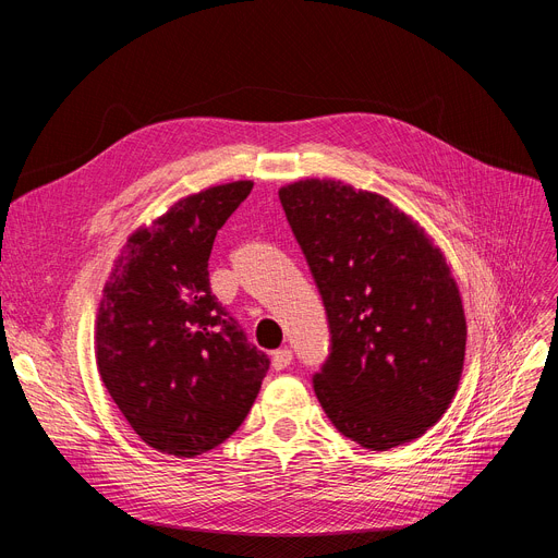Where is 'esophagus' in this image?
I'll use <instances>...</instances> for the list:
<instances>
[{
	"label": "esophagus",
	"instance_id": "1",
	"mask_svg": "<svg viewBox=\"0 0 558 558\" xmlns=\"http://www.w3.org/2000/svg\"><path fill=\"white\" fill-rule=\"evenodd\" d=\"M291 360H294V355H291V350L289 348H280V350H276V353L271 355V366L276 371H282V368H287L291 364Z\"/></svg>",
	"mask_w": 558,
	"mask_h": 558
}]
</instances>
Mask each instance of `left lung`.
Returning a JSON list of instances; mask_svg holds the SVG:
<instances>
[{
	"label": "left lung",
	"instance_id": "8db88e82",
	"mask_svg": "<svg viewBox=\"0 0 558 558\" xmlns=\"http://www.w3.org/2000/svg\"><path fill=\"white\" fill-rule=\"evenodd\" d=\"M332 335L314 393L368 450L423 436L450 407L465 357L457 280L429 234L383 194L332 179L278 192Z\"/></svg>",
	"mask_w": 558,
	"mask_h": 558
}]
</instances>
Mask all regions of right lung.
<instances>
[{
    "mask_svg": "<svg viewBox=\"0 0 558 558\" xmlns=\"http://www.w3.org/2000/svg\"><path fill=\"white\" fill-rule=\"evenodd\" d=\"M251 181L175 201L140 226L104 287L95 355L104 385L146 446L196 457L242 425L269 371L213 296L208 259L217 230Z\"/></svg>",
    "mask_w": 558,
    "mask_h": 558,
    "instance_id": "right-lung-1",
    "label": "right lung"
}]
</instances>
